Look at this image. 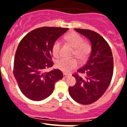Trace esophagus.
I'll return each mask as SVG.
<instances>
[{
	"instance_id": "esophagus-1",
	"label": "esophagus",
	"mask_w": 127,
	"mask_h": 127,
	"mask_svg": "<svg viewBox=\"0 0 127 127\" xmlns=\"http://www.w3.org/2000/svg\"><path fill=\"white\" fill-rule=\"evenodd\" d=\"M69 76H70V74H68L67 73H64V77H69Z\"/></svg>"
}]
</instances>
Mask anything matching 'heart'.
Returning <instances> with one entry per match:
<instances>
[{
    "mask_svg": "<svg viewBox=\"0 0 127 127\" xmlns=\"http://www.w3.org/2000/svg\"><path fill=\"white\" fill-rule=\"evenodd\" d=\"M66 41L70 43V45L74 48V55H75L79 60H85L88 57L91 51V46L87 42H83V38L81 35L76 32H71L65 36ZM62 47V41L60 39L57 41L53 44L52 52L55 57H58L60 54ZM77 62L75 58H61L56 62V67L60 70L65 72H69L76 68Z\"/></svg>",
    "mask_w": 127,
    "mask_h": 127,
    "instance_id": "obj_1",
    "label": "heart"
}]
</instances>
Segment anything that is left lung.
<instances>
[{
	"label": "left lung",
	"instance_id": "left-lung-1",
	"mask_svg": "<svg viewBox=\"0 0 127 127\" xmlns=\"http://www.w3.org/2000/svg\"><path fill=\"white\" fill-rule=\"evenodd\" d=\"M74 30L89 39L92 51L86 64L77 71L85 77L74 74L76 85L69 87V93L76 102L88 105L100 98L109 86L114 67L113 54L107 41L98 33L87 29Z\"/></svg>",
	"mask_w": 127,
	"mask_h": 127
}]
</instances>
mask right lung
Here are the masks:
<instances>
[{
    "mask_svg": "<svg viewBox=\"0 0 127 127\" xmlns=\"http://www.w3.org/2000/svg\"><path fill=\"white\" fill-rule=\"evenodd\" d=\"M67 28L44 27L33 30L19 43L14 60L13 74L22 94L39 101L53 93L55 83L63 78L62 72L45 70L53 65L52 46Z\"/></svg>",
    "mask_w": 127,
    "mask_h": 127,
    "instance_id": "right-lung-1",
    "label": "right lung"
}]
</instances>
